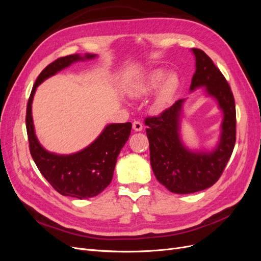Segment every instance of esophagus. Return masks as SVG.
Listing matches in <instances>:
<instances>
[{
    "label": "esophagus",
    "instance_id": "1",
    "mask_svg": "<svg viewBox=\"0 0 261 261\" xmlns=\"http://www.w3.org/2000/svg\"><path fill=\"white\" fill-rule=\"evenodd\" d=\"M133 129L135 132L143 130V124H141L139 121H134L133 122Z\"/></svg>",
    "mask_w": 261,
    "mask_h": 261
}]
</instances>
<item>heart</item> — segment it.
<instances>
[{
    "label": "heart",
    "instance_id": "heart-1",
    "mask_svg": "<svg viewBox=\"0 0 261 261\" xmlns=\"http://www.w3.org/2000/svg\"><path fill=\"white\" fill-rule=\"evenodd\" d=\"M158 87L159 89L152 99V108L155 111H162L172 103L178 90L179 80L176 74L167 75L164 69H152L132 84L127 92L132 98L140 99L148 96Z\"/></svg>",
    "mask_w": 261,
    "mask_h": 261
}]
</instances>
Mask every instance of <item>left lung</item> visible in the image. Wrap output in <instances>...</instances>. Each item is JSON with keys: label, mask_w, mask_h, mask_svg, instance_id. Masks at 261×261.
<instances>
[{"label": "left lung", "mask_w": 261, "mask_h": 261, "mask_svg": "<svg viewBox=\"0 0 261 261\" xmlns=\"http://www.w3.org/2000/svg\"><path fill=\"white\" fill-rule=\"evenodd\" d=\"M196 72L189 90L203 88L223 113L218 143L211 150L186 147L180 136L185 99L177 100L159 116L147 117L150 163L156 179L170 192L192 194L211 187L222 174L236 140V112L233 93L220 69L203 51L192 49Z\"/></svg>", "instance_id": "8db88e82"}]
</instances>
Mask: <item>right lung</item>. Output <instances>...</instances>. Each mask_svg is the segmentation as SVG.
Instances as JSON below:
<instances>
[{"label":"right lung","instance_id":"right-lung-1","mask_svg":"<svg viewBox=\"0 0 261 261\" xmlns=\"http://www.w3.org/2000/svg\"><path fill=\"white\" fill-rule=\"evenodd\" d=\"M97 54H72L55 60L46 66L31 90L27 105L26 128L31 156L44 178L63 196L87 199L99 195L111 183L117 156L128 140L132 123L107 125L100 135L81 151L58 154L45 150L36 136L31 105L37 87L49 77L70 66L73 63L92 60Z\"/></svg>","mask_w":261,"mask_h":261}]
</instances>
